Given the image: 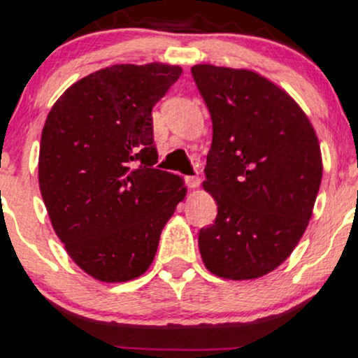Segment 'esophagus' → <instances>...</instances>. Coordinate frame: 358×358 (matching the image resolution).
I'll return each mask as SVG.
<instances>
[{
  "label": "esophagus",
  "instance_id": "1",
  "mask_svg": "<svg viewBox=\"0 0 358 358\" xmlns=\"http://www.w3.org/2000/svg\"><path fill=\"white\" fill-rule=\"evenodd\" d=\"M185 183L188 188H196L200 185V178L199 176H185Z\"/></svg>",
  "mask_w": 358,
  "mask_h": 358
}]
</instances>
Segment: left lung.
Here are the masks:
<instances>
[{
    "instance_id": "8db88e82",
    "label": "left lung",
    "mask_w": 358,
    "mask_h": 358,
    "mask_svg": "<svg viewBox=\"0 0 358 358\" xmlns=\"http://www.w3.org/2000/svg\"><path fill=\"white\" fill-rule=\"evenodd\" d=\"M192 76L213 127L203 190L217 217L199 232L202 261L232 281L266 276L311 219L323 176L318 138L298 102L261 73L199 64Z\"/></svg>"
}]
</instances>
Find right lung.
Listing matches in <instances>:
<instances>
[{"instance_id":"1","label":"right lung","mask_w":358,"mask_h":358,"mask_svg":"<svg viewBox=\"0 0 358 358\" xmlns=\"http://www.w3.org/2000/svg\"><path fill=\"white\" fill-rule=\"evenodd\" d=\"M182 67L117 64L82 77L48 113L38 183L72 261L102 282L145 274L187 195L182 176L155 168L151 109Z\"/></svg>"}]
</instances>
